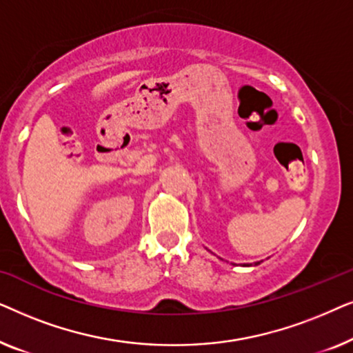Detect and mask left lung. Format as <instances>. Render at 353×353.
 <instances>
[{"instance_id":"8db88e82","label":"left lung","mask_w":353,"mask_h":353,"mask_svg":"<svg viewBox=\"0 0 353 353\" xmlns=\"http://www.w3.org/2000/svg\"><path fill=\"white\" fill-rule=\"evenodd\" d=\"M257 265H260V262H255L254 267H257ZM244 267H252V265H244Z\"/></svg>"}]
</instances>
